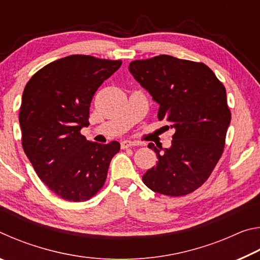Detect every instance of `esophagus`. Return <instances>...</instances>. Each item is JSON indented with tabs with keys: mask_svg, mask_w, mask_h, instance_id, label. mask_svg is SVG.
I'll use <instances>...</instances> for the list:
<instances>
[{
	"mask_svg": "<svg viewBox=\"0 0 260 260\" xmlns=\"http://www.w3.org/2000/svg\"><path fill=\"white\" fill-rule=\"evenodd\" d=\"M134 146H138V142H135V141H131V140L121 141V148L122 149L132 148V147H134Z\"/></svg>",
	"mask_w": 260,
	"mask_h": 260,
	"instance_id": "34e87169",
	"label": "esophagus"
}]
</instances>
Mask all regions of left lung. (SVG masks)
I'll return each instance as SVG.
<instances>
[{
    "label": "left lung",
    "instance_id": "left-lung-1",
    "mask_svg": "<svg viewBox=\"0 0 260 260\" xmlns=\"http://www.w3.org/2000/svg\"><path fill=\"white\" fill-rule=\"evenodd\" d=\"M129 72L159 104L158 119L173 128L172 146L157 149V165L142 177L152 191L184 196L212 173L225 147L231 110L225 86L204 63L159 55L133 60Z\"/></svg>",
    "mask_w": 260,
    "mask_h": 260
}]
</instances>
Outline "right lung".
I'll use <instances>...</instances> for the list:
<instances>
[{
	"label": "right lung",
	"mask_w": 260,
	"mask_h": 260,
	"mask_svg": "<svg viewBox=\"0 0 260 260\" xmlns=\"http://www.w3.org/2000/svg\"><path fill=\"white\" fill-rule=\"evenodd\" d=\"M121 60L71 55L51 61L26 83L19 111L21 144L38 177L60 199L85 202L104 186L120 144L90 142L93 96Z\"/></svg>",
	"instance_id": "right-lung-1"
}]
</instances>
